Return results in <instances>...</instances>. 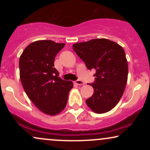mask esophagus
I'll return each mask as SVG.
<instances>
[{
    "mask_svg": "<svg viewBox=\"0 0 150 150\" xmlns=\"http://www.w3.org/2000/svg\"><path fill=\"white\" fill-rule=\"evenodd\" d=\"M75 83L77 85H83L84 84H85L82 80H77L76 81H75Z\"/></svg>",
    "mask_w": 150,
    "mask_h": 150,
    "instance_id": "obj_1",
    "label": "esophagus"
}]
</instances>
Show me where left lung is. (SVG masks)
Instances as JSON below:
<instances>
[{
    "label": "left lung",
    "instance_id": "obj_1",
    "mask_svg": "<svg viewBox=\"0 0 150 150\" xmlns=\"http://www.w3.org/2000/svg\"><path fill=\"white\" fill-rule=\"evenodd\" d=\"M73 49L89 70H96L90 85L93 95L86 100L96 113L111 111L120 101L128 80V61L123 47L107 39H94L77 43Z\"/></svg>",
    "mask_w": 150,
    "mask_h": 150
}]
</instances>
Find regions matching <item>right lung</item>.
Masks as SVG:
<instances>
[{"label":"right lung","instance_id":"add662e5","mask_svg":"<svg viewBox=\"0 0 150 150\" xmlns=\"http://www.w3.org/2000/svg\"><path fill=\"white\" fill-rule=\"evenodd\" d=\"M64 43L36 41L29 44L20 57V77L29 99L45 114L56 116L64 109L71 81L62 80L54 68V59Z\"/></svg>","mask_w":150,"mask_h":150}]
</instances>
